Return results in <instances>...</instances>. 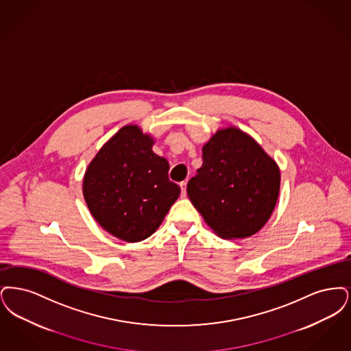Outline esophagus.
<instances>
[{
    "instance_id": "34e87169",
    "label": "esophagus",
    "mask_w": 351,
    "mask_h": 351,
    "mask_svg": "<svg viewBox=\"0 0 351 351\" xmlns=\"http://www.w3.org/2000/svg\"><path fill=\"white\" fill-rule=\"evenodd\" d=\"M186 181H183V182L180 183V186H181V190H182V197H186Z\"/></svg>"
}]
</instances>
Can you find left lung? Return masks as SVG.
I'll use <instances>...</instances> for the list:
<instances>
[{"label":"left lung","mask_w":351,"mask_h":351,"mask_svg":"<svg viewBox=\"0 0 351 351\" xmlns=\"http://www.w3.org/2000/svg\"><path fill=\"white\" fill-rule=\"evenodd\" d=\"M203 164L187 195L215 233L226 240L256 234L274 211L280 170L258 143L237 127L217 130L202 148Z\"/></svg>","instance_id":"obj_1"}]
</instances>
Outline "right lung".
<instances>
[{"mask_svg": "<svg viewBox=\"0 0 351 351\" xmlns=\"http://www.w3.org/2000/svg\"><path fill=\"white\" fill-rule=\"evenodd\" d=\"M153 144L149 134L127 124L102 145L84 176L82 194L93 217L125 243L153 234L181 193Z\"/></svg>", "mask_w": 351, "mask_h": 351, "instance_id": "right-lung-1", "label": "right lung"}]
</instances>
